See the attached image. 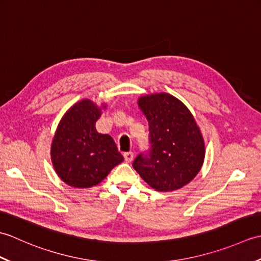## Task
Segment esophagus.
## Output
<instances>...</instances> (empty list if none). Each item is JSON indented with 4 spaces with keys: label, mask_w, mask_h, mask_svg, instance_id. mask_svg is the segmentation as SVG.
Returning a JSON list of instances; mask_svg holds the SVG:
<instances>
[{
    "label": "esophagus",
    "mask_w": 261,
    "mask_h": 261,
    "mask_svg": "<svg viewBox=\"0 0 261 261\" xmlns=\"http://www.w3.org/2000/svg\"><path fill=\"white\" fill-rule=\"evenodd\" d=\"M123 156H124V160L126 163H131L132 159H134V152H131V151L124 152Z\"/></svg>",
    "instance_id": "1"
}]
</instances>
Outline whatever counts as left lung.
Listing matches in <instances>:
<instances>
[{
	"mask_svg": "<svg viewBox=\"0 0 261 261\" xmlns=\"http://www.w3.org/2000/svg\"><path fill=\"white\" fill-rule=\"evenodd\" d=\"M149 122L150 149L135 159L134 168L149 186L171 192L188 184L201 170L204 140L184 103L167 93L138 99Z\"/></svg>",
	"mask_w": 261,
	"mask_h": 261,
	"instance_id": "obj_1",
	"label": "left lung"
}]
</instances>
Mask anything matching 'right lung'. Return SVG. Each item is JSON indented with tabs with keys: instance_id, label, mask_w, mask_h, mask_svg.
<instances>
[{
	"instance_id": "right-lung-1",
	"label": "right lung",
	"mask_w": 261,
	"mask_h": 261,
	"mask_svg": "<svg viewBox=\"0 0 261 261\" xmlns=\"http://www.w3.org/2000/svg\"><path fill=\"white\" fill-rule=\"evenodd\" d=\"M99 116L101 109L83 99L59 122L51 143V160L57 175L69 186H95L123 162L112 137L96 131Z\"/></svg>"
}]
</instances>
